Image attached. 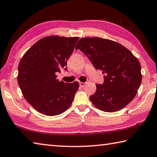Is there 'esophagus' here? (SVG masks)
<instances>
[{
	"label": "esophagus",
	"instance_id": "esophagus-1",
	"mask_svg": "<svg viewBox=\"0 0 157 157\" xmlns=\"http://www.w3.org/2000/svg\"><path fill=\"white\" fill-rule=\"evenodd\" d=\"M79 85H80V86L81 87H85V86H86V83H83V82H80V83H79Z\"/></svg>",
	"mask_w": 157,
	"mask_h": 157
}]
</instances>
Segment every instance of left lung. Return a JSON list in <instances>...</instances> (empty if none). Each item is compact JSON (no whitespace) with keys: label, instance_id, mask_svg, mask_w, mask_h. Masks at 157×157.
Masks as SVG:
<instances>
[{"label":"left lung","instance_id":"obj_1","mask_svg":"<svg viewBox=\"0 0 157 157\" xmlns=\"http://www.w3.org/2000/svg\"><path fill=\"white\" fill-rule=\"evenodd\" d=\"M97 70L103 71L104 83L96 84L92 103L106 112L120 110L135 97L142 81L139 60L124 46L98 37L82 38L76 45Z\"/></svg>","mask_w":157,"mask_h":157}]
</instances>
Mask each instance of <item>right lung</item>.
<instances>
[{"mask_svg": "<svg viewBox=\"0 0 157 157\" xmlns=\"http://www.w3.org/2000/svg\"><path fill=\"white\" fill-rule=\"evenodd\" d=\"M78 38L46 36L34 43L21 59L19 87L25 100L40 113L56 116L67 110L72 103L79 83L59 81L56 73L67 66Z\"/></svg>", "mask_w": 157, "mask_h": 157, "instance_id": "add662e5", "label": "right lung"}]
</instances>
